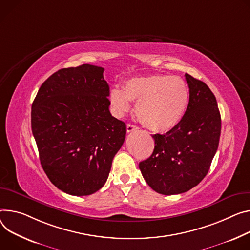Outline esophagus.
<instances>
[{
  "label": "esophagus",
  "mask_w": 250,
  "mask_h": 250,
  "mask_svg": "<svg viewBox=\"0 0 250 250\" xmlns=\"http://www.w3.org/2000/svg\"><path fill=\"white\" fill-rule=\"evenodd\" d=\"M135 129H138V126H135V125H131V124H127V125H126V130H127V132H131V131H133V130H135Z\"/></svg>",
  "instance_id": "esophagus-1"
}]
</instances>
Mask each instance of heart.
<instances>
[{"label": "heart", "mask_w": 250, "mask_h": 250, "mask_svg": "<svg viewBox=\"0 0 250 250\" xmlns=\"http://www.w3.org/2000/svg\"><path fill=\"white\" fill-rule=\"evenodd\" d=\"M108 100L119 117L137 102L135 111L141 123L150 130L166 132L184 120L189 104V87L179 77L154 74L126 80L123 89H110Z\"/></svg>", "instance_id": "1"}]
</instances>
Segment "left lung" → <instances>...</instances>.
Returning a JSON list of instances; mask_svg holds the SVG:
<instances>
[{
  "label": "left lung",
  "instance_id": "8db88e82",
  "mask_svg": "<svg viewBox=\"0 0 250 250\" xmlns=\"http://www.w3.org/2000/svg\"><path fill=\"white\" fill-rule=\"evenodd\" d=\"M186 80L189 104L184 120L164 134H153V152L140 163L146 184L166 195L197 186L208 174L219 144L221 119L213 93L188 74Z\"/></svg>",
  "mask_w": 250,
  "mask_h": 250
}]
</instances>
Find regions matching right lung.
<instances>
[{"instance_id":"obj_1","label":"right lung","mask_w":250,"mask_h":250,"mask_svg":"<svg viewBox=\"0 0 250 250\" xmlns=\"http://www.w3.org/2000/svg\"><path fill=\"white\" fill-rule=\"evenodd\" d=\"M102 66L62 69L41 85L32 104V131L43 171L76 196L101 189L126 133L109 112V86Z\"/></svg>"}]
</instances>
